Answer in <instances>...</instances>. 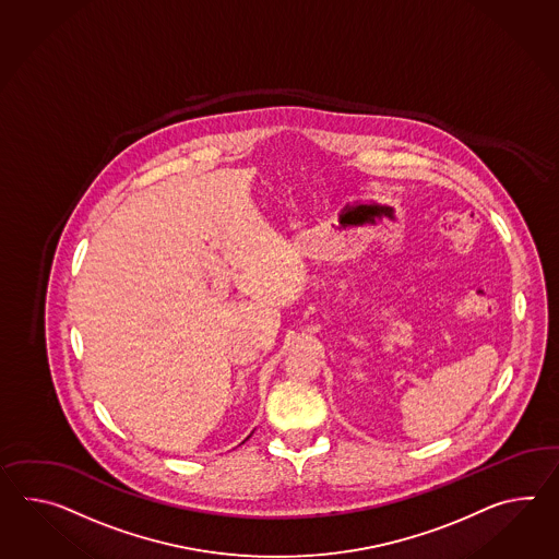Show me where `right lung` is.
Wrapping results in <instances>:
<instances>
[{
  "instance_id": "obj_1",
  "label": "right lung",
  "mask_w": 559,
  "mask_h": 559,
  "mask_svg": "<svg viewBox=\"0 0 559 559\" xmlns=\"http://www.w3.org/2000/svg\"><path fill=\"white\" fill-rule=\"evenodd\" d=\"M250 436H252V435H250ZM250 436H248V438H250ZM248 438H246V440H248Z\"/></svg>"
}]
</instances>
